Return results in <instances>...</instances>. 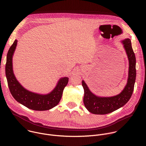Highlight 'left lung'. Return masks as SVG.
<instances>
[{"instance_id":"obj_1","label":"left lung","mask_w":146,"mask_h":146,"mask_svg":"<svg viewBox=\"0 0 146 146\" xmlns=\"http://www.w3.org/2000/svg\"><path fill=\"white\" fill-rule=\"evenodd\" d=\"M122 42L125 49L129 63L127 84L118 95L109 98H100L93 94L85 82L82 81V86L84 90L83 101L87 109L91 113L95 114L110 113L125 105L132 95L136 76V57L132 47L131 40L126 38Z\"/></svg>"}]
</instances>
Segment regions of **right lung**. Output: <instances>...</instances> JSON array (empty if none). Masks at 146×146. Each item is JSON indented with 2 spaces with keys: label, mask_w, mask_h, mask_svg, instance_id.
Wrapping results in <instances>:
<instances>
[{
  "label": "right lung",
  "mask_w": 146,
  "mask_h": 146,
  "mask_svg": "<svg viewBox=\"0 0 146 146\" xmlns=\"http://www.w3.org/2000/svg\"><path fill=\"white\" fill-rule=\"evenodd\" d=\"M17 43V40H15L7 52L6 64V75L12 96L17 102L33 110L44 111L53 108L59 103L69 78H60L54 90L47 95H39L25 90L16 80L13 72L12 57Z\"/></svg>",
  "instance_id": "obj_1"
}]
</instances>
